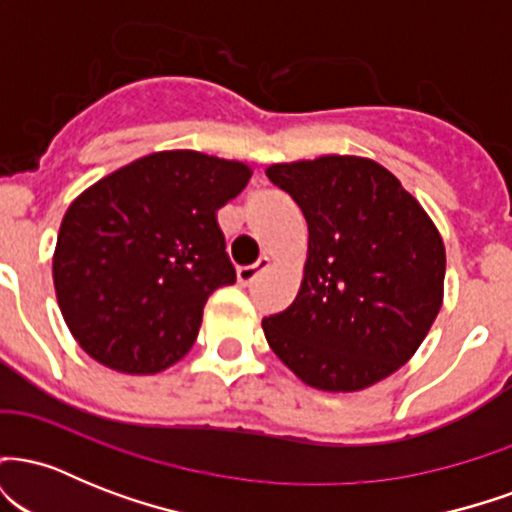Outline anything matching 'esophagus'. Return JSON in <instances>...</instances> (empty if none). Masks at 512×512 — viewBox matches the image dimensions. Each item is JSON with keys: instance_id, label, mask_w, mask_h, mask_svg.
I'll return each mask as SVG.
<instances>
[{"instance_id": "obj_1", "label": "esophagus", "mask_w": 512, "mask_h": 512, "mask_svg": "<svg viewBox=\"0 0 512 512\" xmlns=\"http://www.w3.org/2000/svg\"><path fill=\"white\" fill-rule=\"evenodd\" d=\"M252 267H257V264H238V281H250Z\"/></svg>"}]
</instances>
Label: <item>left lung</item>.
I'll return each instance as SVG.
<instances>
[{
    "mask_svg": "<svg viewBox=\"0 0 512 512\" xmlns=\"http://www.w3.org/2000/svg\"><path fill=\"white\" fill-rule=\"evenodd\" d=\"M250 168L199 151H158L88 187L64 214L57 303L88 356L154 375L195 344L207 298L236 281L216 211Z\"/></svg>",
    "mask_w": 512,
    "mask_h": 512,
    "instance_id": "8db88e82",
    "label": "left lung"
}]
</instances>
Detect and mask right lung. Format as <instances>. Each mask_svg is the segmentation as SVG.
Here are the masks:
<instances>
[{"label": "right lung", "mask_w": 512, "mask_h": 512, "mask_svg": "<svg viewBox=\"0 0 512 512\" xmlns=\"http://www.w3.org/2000/svg\"><path fill=\"white\" fill-rule=\"evenodd\" d=\"M267 178L308 223L301 289L262 320L305 385L356 392L414 356L443 305L440 233L390 170L368 158L276 163Z\"/></svg>", "instance_id": "right-lung-1"}]
</instances>
